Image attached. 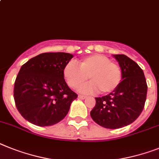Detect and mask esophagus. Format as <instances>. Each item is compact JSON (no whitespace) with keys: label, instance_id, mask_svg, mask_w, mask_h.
<instances>
[{"label":"esophagus","instance_id":"34e87169","mask_svg":"<svg viewBox=\"0 0 159 159\" xmlns=\"http://www.w3.org/2000/svg\"><path fill=\"white\" fill-rule=\"evenodd\" d=\"M78 98H81V99H84V98H86V96L82 95V94H79V95H78Z\"/></svg>","mask_w":159,"mask_h":159}]
</instances>
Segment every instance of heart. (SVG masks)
<instances>
[{"mask_svg":"<svg viewBox=\"0 0 159 159\" xmlns=\"http://www.w3.org/2000/svg\"><path fill=\"white\" fill-rule=\"evenodd\" d=\"M63 76L68 86L77 89L89 77L91 82L81 88L83 93L99 90L101 94H109L116 90L123 80L122 69L111 62L108 57L94 54L80 59L75 63L69 62L63 69Z\"/></svg>","mask_w":159,"mask_h":159,"instance_id":"1","label":"heart"}]
</instances>
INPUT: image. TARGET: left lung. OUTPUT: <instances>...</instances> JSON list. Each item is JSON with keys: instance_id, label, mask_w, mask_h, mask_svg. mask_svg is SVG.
Listing matches in <instances>:
<instances>
[{"instance_id": "1", "label": "left lung", "mask_w": 159, "mask_h": 159, "mask_svg": "<svg viewBox=\"0 0 159 159\" xmlns=\"http://www.w3.org/2000/svg\"><path fill=\"white\" fill-rule=\"evenodd\" d=\"M114 57L122 69V82L115 91L95 98V106L90 111L94 122L111 129L134 122L143 110L147 94L146 80L139 65L125 55Z\"/></svg>"}]
</instances>
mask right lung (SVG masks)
<instances>
[{
	"instance_id": "obj_1",
	"label": "right lung",
	"mask_w": 159,
	"mask_h": 159,
	"mask_svg": "<svg viewBox=\"0 0 159 159\" xmlns=\"http://www.w3.org/2000/svg\"><path fill=\"white\" fill-rule=\"evenodd\" d=\"M73 57L65 52L42 53L21 67L14 82V98L25 120L44 127L66 116L77 97L63 76L64 67Z\"/></svg>"
}]
</instances>
